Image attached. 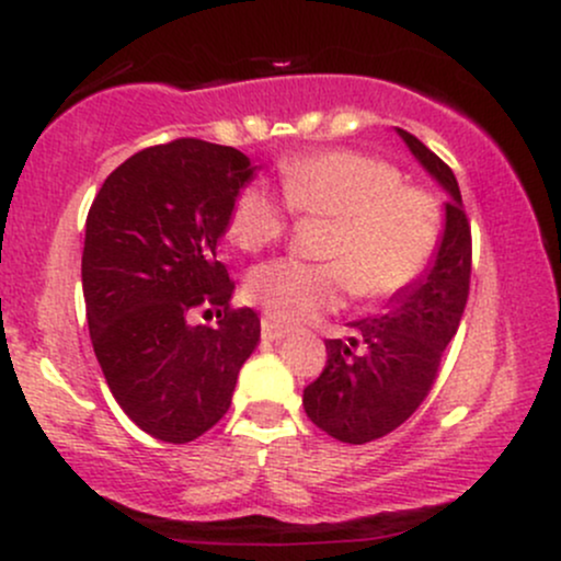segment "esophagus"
<instances>
[{
	"label": "esophagus",
	"mask_w": 561,
	"mask_h": 561,
	"mask_svg": "<svg viewBox=\"0 0 561 561\" xmlns=\"http://www.w3.org/2000/svg\"><path fill=\"white\" fill-rule=\"evenodd\" d=\"M287 332H289L287 327L276 324V321H268V319L261 321V334H263V340H282Z\"/></svg>",
	"instance_id": "obj_1"
}]
</instances>
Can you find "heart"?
<instances>
[{"instance_id":"heart-1","label":"heart","mask_w":561,"mask_h":561,"mask_svg":"<svg viewBox=\"0 0 561 561\" xmlns=\"http://www.w3.org/2000/svg\"><path fill=\"white\" fill-rule=\"evenodd\" d=\"M287 206L263 184H244L231 199L227 231L237 248L261 253L287 234L289 210L332 218L321 242L324 263L268 261L244 282L248 298L276 324H300L356 293L388 302L427 274L440 244V205L403 182L388 160L356 150H321L279 163Z\"/></svg>"}]
</instances>
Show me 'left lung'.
<instances>
[{"label": "left lung", "mask_w": 561, "mask_h": 561, "mask_svg": "<svg viewBox=\"0 0 561 561\" xmlns=\"http://www.w3.org/2000/svg\"><path fill=\"white\" fill-rule=\"evenodd\" d=\"M414 158L450 199L433 266L377 317L353 321L345 340H327V364L302 390L308 420L334 440L362 443L392 433L420 409L459 330L472 276V229L454 171L414 134L398 128Z\"/></svg>", "instance_id": "1"}]
</instances>
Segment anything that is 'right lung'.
<instances>
[{
	"label": "right lung",
	"instance_id": "obj_1",
	"mask_svg": "<svg viewBox=\"0 0 561 561\" xmlns=\"http://www.w3.org/2000/svg\"><path fill=\"white\" fill-rule=\"evenodd\" d=\"M253 171L234 147L182 137L121 163L89 208L81 279L94 356L128 420L158 440L208 433L259 345V313L229 306L234 282L216 259ZM197 310H216L219 327L190 325Z\"/></svg>",
	"mask_w": 561,
	"mask_h": 561
}]
</instances>
